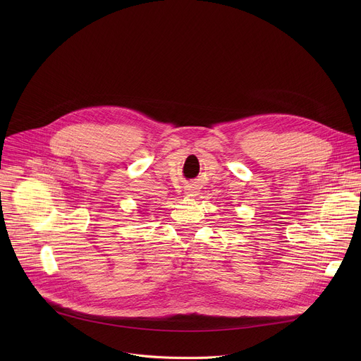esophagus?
Instances as JSON below:
<instances>
[{
    "label": "esophagus",
    "mask_w": 361,
    "mask_h": 361,
    "mask_svg": "<svg viewBox=\"0 0 361 361\" xmlns=\"http://www.w3.org/2000/svg\"><path fill=\"white\" fill-rule=\"evenodd\" d=\"M187 192H188V195H195V194H194V192H195L194 190H190V188H188V191H187Z\"/></svg>",
    "instance_id": "esophagus-1"
}]
</instances>
